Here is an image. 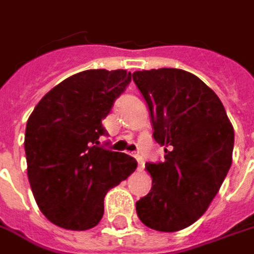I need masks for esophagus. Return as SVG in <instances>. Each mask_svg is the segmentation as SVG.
<instances>
[{
    "label": "esophagus",
    "instance_id": "1",
    "mask_svg": "<svg viewBox=\"0 0 254 254\" xmlns=\"http://www.w3.org/2000/svg\"><path fill=\"white\" fill-rule=\"evenodd\" d=\"M135 159H137V162H138V169H139V170H142V169H144V164H145L144 159L139 156V155H137V156H135Z\"/></svg>",
    "mask_w": 254,
    "mask_h": 254
}]
</instances>
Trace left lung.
I'll return each instance as SVG.
<instances>
[{
  "instance_id": "obj_1",
  "label": "left lung",
  "mask_w": 254,
  "mask_h": 254,
  "mask_svg": "<svg viewBox=\"0 0 254 254\" xmlns=\"http://www.w3.org/2000/svg\"><path fill=\"white\" fill-rule=\"evenodd\" d=\"M132 80L148 105L153 139L164 162L146 163L152 188L135 203L152 230L174 232L207 210L232 163L234 128L220 98L181 69L134 71Z\"/></svg>"
}]
</instances>
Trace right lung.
Returning <instances> with one entry per match:
<instances>
[{
  "mask_svg": "<svg viewBox=\"0 0 254 254\" xmlns=\"http://www.w3.org/2000/svg\"><path fill=\"white\" fill-rule=\"evenodd\" d=\"M131 81L127 70H84L45 94L26 124L27 177L43 214L58 227L84 231L104 216L106 192L137 160L105 149L102 120Z\"/></svg>",
  "mask_w": 254,
  "mask_h": 254,
  "instance_id": "add662e5",
  "label": "right lung"
}]
</instances>
